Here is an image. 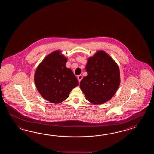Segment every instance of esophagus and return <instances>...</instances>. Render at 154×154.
Instances as JSON below:
<instances>
[{"label": "esophagus", "mask_w": 154, "mask_h": 154, "mask_svg": "<svg viewBox=\"0 0 154 154\" xmlns=\"http://www.w3.org/2000/svg\"><path fill=\"white\" fill-rule=\"evenodd\" d=\"M82 75H79L78 76V80L79 82H80L82 80Z\"/></svg>", "instance_id": "esophagus-1"}]
</instances>
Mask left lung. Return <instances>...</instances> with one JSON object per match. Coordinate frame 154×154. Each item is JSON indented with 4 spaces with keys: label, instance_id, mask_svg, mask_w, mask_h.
<instances>
[{
    "label": "left lung",
    "instance_id": "left-lung-1",
    "mask_svg": "<svg viewBox=\"0 0 154 154\" xmlns=\"http://www.w3.org/2000/svg\"><path fill=\"white\" fill-rule=\"evenodd\" d=\"M85 69L88 75L81 80L80 87L88 101L101 105L110 100L121 82L117 64L107 53L99 51L88 58Z\"/></svg>",
    "mask_w": 154,
    "mask_h": 154
}]
</instances>
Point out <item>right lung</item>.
Listing matches in <instances>:
<instances>
[{"mask_svg": "<svg viewBox=\"0 0 154 154\" xmlns=\"http://www.w3.org/2000/svg\"><path fill=\"white\" fill-rule=\"evenodd\" d=\"M67 58L56 51L46 56L38 66L34 80L38 91L48 101L59 103L69 97L78 81L72 70L66 67Z\"/></svg>", "mask_w": 154, "mask_h": 154, "instance_id": "right-lung-1", "label": "right lung"}]
</instances>
